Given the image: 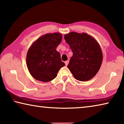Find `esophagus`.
Masks as SVG:
<instances>
[{
    "instance_id": "esophagus-1",
    "label": "esophagus",
    "mask_w": 124,
    "mask_h": 124,
    "mask_svg": "<svg viewBox=\"0 0 124 124\" xmlns=\"http://www.w3.org/2000/svg\"><path fill=\"white\" fill-rule=\"evenodd\" d=\"M64 63H65V64H66V66H67L69 63V60H67V61H65Z\"/></svg>"
}]
</instances>
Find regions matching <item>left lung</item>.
I'll return each instance as SVG.
<instances>
[{
    "mask_svg": "<svg viewBox=\"0 0 124 124\" xmlns=\"http://www.w3.org/2000/svg\"><path fill=\"white\" fill-rule=\"evenodd\" d=\"M73 52L68 68L75 79L81 81L91 79L101 66L103 54L97 40L85 33L74 32L64 35Z\"/></svg>",
    "mask_w": 124,
    "mask_h": 124,
    "instance_id": "8db88e82",
    "label": "left lung"
}]
</instances>
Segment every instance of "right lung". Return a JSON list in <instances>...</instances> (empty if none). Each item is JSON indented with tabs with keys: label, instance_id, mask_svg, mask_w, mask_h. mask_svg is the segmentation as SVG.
<instances>
[{
	"label": "right lung",
	"instance_id": "right-lung-1",
	"mask_svg": "<svg viewBox=\"0 0 124 124\" xmlns=\"http://www.w3.org/2000/svg\"><path fill=\"white\" fill-rule=\"evenodd\" d=\"M62 39L60 33H47L39 37L29 48L26 64L35 79L49 82L57 77L58 70L65 66L56 50Z\"/></svg>",
	"mask_w": 124,
	"mask_h": 124
}]
</instances>
